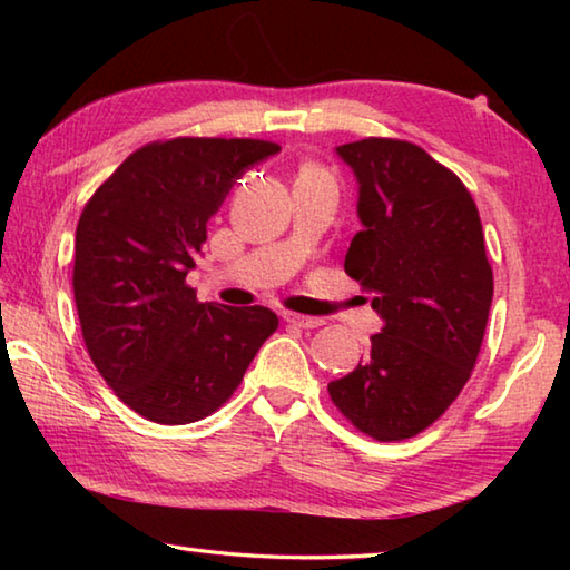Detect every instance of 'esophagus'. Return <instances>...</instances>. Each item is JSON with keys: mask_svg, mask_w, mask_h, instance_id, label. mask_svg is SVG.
I'll use <instances>...</instances> for the list:
<instances>
[{"mask_svg": "<svg viewBox=\"0 0 570 570\" xmlns=\"http://www.w3.org/2000/svg\"><path fill=\"white\" fill-rule=\"evenodd\" d=\"M284 322L302 326V330H316V326L324 324V320H320V316H304V314H294V312H284Z\"/></svg>", "mask_w": 570, "mask_h": 570, "instance_id": "obj_1", "label": "esophagus"}]
</instances>
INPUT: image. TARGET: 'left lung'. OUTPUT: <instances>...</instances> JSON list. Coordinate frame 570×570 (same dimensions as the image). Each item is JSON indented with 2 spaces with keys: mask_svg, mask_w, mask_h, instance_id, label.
Wrapping results in <instances>:
<instances>
[{
  "mask_svg": "<svg viewBox=\"0 0 570 570\" xmlns=\"http://www.w3.org/2000/svg\"><path fill=\"white\" fill-rule=\"evenodd\" d=\"M360 183L344 272L374 292L382 332L330 397L380 442L414 438L470 380L493 302L475 200L420 146L364 138L336 148Z\"/></svg>",
  "mask_w": 570,
  "mask_h": 570,
  "instance_id": "left-lung-1",
  "label": "left lung"
}]
</instances>
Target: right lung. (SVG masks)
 <instances>
[{
	"label": "right lung",
	"mask_w": 570,
	"mask_h": 570,
	"mask_svg": "<svg viewBox=\"0 0 570 570\" xmlns=\"http://www.w3.org/2000/svg\"><path fill=\"white\" fill-rule=\"evenodd\" d=\"M278 150L250 138L148 142L82 208L72 268L82 340L112 392L150 422L216 412L276 332L272 308L200 304L186 276L234 183Z\"/></svg>",
	"instance_id": "add662e5"
}]
</instances>
